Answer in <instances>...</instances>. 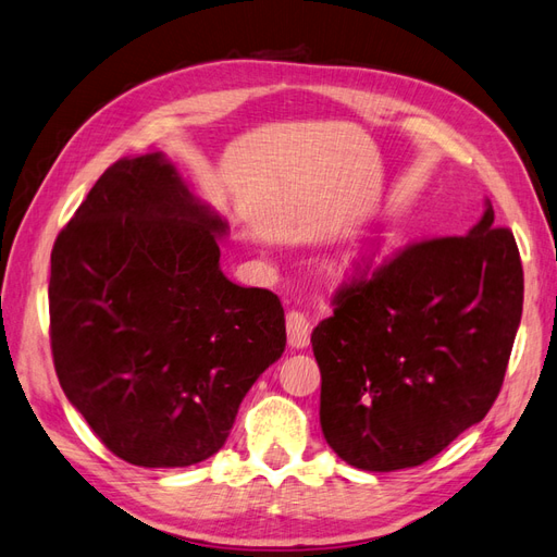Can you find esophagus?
<instances>
[{"mask_svg":"<svg viewBox=\"0 0 557 557\" xmlns=\"http://www.w3.org/2000/svg\"><path fill=\"white\" fill-rule=\"evenodd\" d=\"M287 336H289V346L301 350L310 344V320L298 310L287 312Z\"/></svg>","mask_w":557,"mask_h":557,"instance_id":"esophagus-1","label":"esophagus"}]
</instances>
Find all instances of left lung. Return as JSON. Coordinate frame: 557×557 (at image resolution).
Wrapping results in <instances>:
<instances>
[{
	"instance_id": "1",
	"label": "left lung",
	"mask_w": 557,
	"mask_h": 557,
	"mask_svg": "<svg viewBox=\"0 0 557 557\" xmlns=\"http://www.w3.org/2000/svg\"><path fill=\"white\" fill-rule=\"evenodd\" d=\"M334 315L312 330L324 440L346 463L391 473L433 459L492 409L522 315L516 237L482 219L352 263Z\"/></svg>"
}]
</instances>
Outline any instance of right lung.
Instances as JSON below:
<instances>
[{"label": "right lung", "mask_w": 557, "mask_h": 557, "mask_svg": "<svg viewBox=\"0 0 557 557\" xmlns=\"http://www.w3.org/2000/svg\"><path fill=\"white\" fill-rule=\"evenodd\" d=\"M227 223L162 152L122 157L51 251V352L65 397L143 468L209 459L287 344L268 289L221 270Z\"/></svg>", "instance_id": "obj_1"}]
</instances>
